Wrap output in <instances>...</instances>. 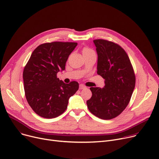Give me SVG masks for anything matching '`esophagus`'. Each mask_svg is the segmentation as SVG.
<instances>
[{
    "mask_svg": "<svg viewBox=\"0 0 159 159\" xmlns=\"http://www.w3.org/2000/svg\"><path fill=\"white\" fill-rule=\"evenodd\" d=\"M86 87L85 86H84L83 84H80L79 85V89H85Z\"/></svg>",
    "mask_w": 159,
    "mask_h": 159,
    "instance_id": "obj_1",
    "label": "esophagus"
}]
</instances>
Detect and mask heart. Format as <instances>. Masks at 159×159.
<instances>
[{
  "mask_svg": "<svg viewBox=\"0 0 159 159\" xmlns=\"http://www.w3.org/2000/svg\"><path fill=\"white\" fill-rule=\"evenodd\" d=\"M82 53H83V55H85V54H89V53H94V52L93 51V50H91L88 48H85L83 49Z\"/></svg>",
  "mask_w": 159,
  "mask_h": 159,
  "instance_id": "1",
  "label": "heart"
}]
</instances>
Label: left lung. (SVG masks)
Masks as SVG:
<instances>
[{
	"label": "left lung",
	"instance_id": "1",
	"mask_svg": "<svg viewBox=\"0 0 159 159\" xmlns=\"http://www.w3.org/2000/svg\"><path fill=\"white\" fill-rule=\"evenodd\" d=\"M98 55L97 74L104 79L103 88H90L87 101L90 112L109 120L120 115L128 106L135 86V76L126 52L118 44L102 39L93 40Z\"/></svg>",
	"mask_w": 159,
	"mask_h": 159
}]
</instances>
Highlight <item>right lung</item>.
Masks as SVG:
<instances>
[{
  "label": "right lung",
  "instance_id": "1",
  "mask_svg": "<svg viewBox=\"0 0 159 159\" xmlns=\"http://www.w3.org/2000/svg\"><path fill=\"white\" fill-rule=\"evenodd\" d=\"M76 43L53 42L39 46L31 53L23 71L27 101L38 115L53 119L63 113L70 98L79 89V83L65 84L57 77L65 70L69 55Z\"/></svg>",
  "mask_w": 159,
  "mask_h": 159
}]
</instances>
